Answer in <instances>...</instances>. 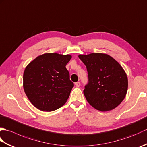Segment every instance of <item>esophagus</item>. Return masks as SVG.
<instances>
[{
    "instance_id": "1",
    "label": "esophagus",
    "mask_w": 147,
    "mask_h": 147,
    "mask_svg": "<svg viewBox=\"0 0 147 147\" xmlns=\"http://www.w3.org/2000/svg\"><path fill=\"white\" fill-rule=\"evenodd\" d=\"M75 85L77 87H79L81 85V83L80 82H76V83H75Z\"/></svg>"
}]
</instances>
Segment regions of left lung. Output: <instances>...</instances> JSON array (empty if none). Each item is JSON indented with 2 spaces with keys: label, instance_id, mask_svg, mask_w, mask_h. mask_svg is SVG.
Here are the masks:
<instances>
[{
  "label": "left lung",
  "instance_id": "1",
  "mask_svg": "<svg viewBox=\"0 0 147 147\" xmlns=\"http://www.w3.org/2000/svg\"><path fill=\"white\" fill-rule=\"evenodd\" d=\"M86 66L88 83L83 90L87 102L100 111H111L125 98L128 80L126 72L117 61L108 54H80Z\"/></svg>",
  "mask_w": 147,
  "mask_h": 147
}]
</instances>
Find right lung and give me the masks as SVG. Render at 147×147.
Wrapping results in <instances>:
<instances>
[{
	"label": "right lung",
	"instance_id": "1",
	"mask_svg": "<svg viewBox=\"0 0 147 147\" xmlns=\"http://www.w3.org/2000/svg\"><path fill=\"white\" fill-rule=\"evenodd\" d=\"M71 57L69 54L46 53L27 65L23 73V88L36 108L54 111L67 102L74 86L65 67Z\"/></svg>",
	"mask_w": 147,
	"mask_h": 147
}]
</instances>
